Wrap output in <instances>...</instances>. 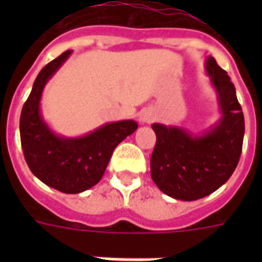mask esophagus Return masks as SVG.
Returning <instances> with one entry per match:
<instances>
[{"label":"esophagus","instance_id":"esophagus-1","mask_svg":"<svg viewBox=\"0 0 262 262\" xmlns=\"http://www.w3.org/2000/svg\"><path fill=\"white\" fill-rule=\"evenodd\" d=\"M154 118H156L154 114L151 111H148V109L140 112V122H142V123H150V122H153Z\"/></svg>","mask_w":262,"mask_h":262}]
</instances>
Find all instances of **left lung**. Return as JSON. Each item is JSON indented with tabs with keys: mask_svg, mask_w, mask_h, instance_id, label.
Returning <instances> with one entry per match:
<instances>
[{
	"mask_svg": "<svg viewBox=\"0 0 262 262\" xmlns=\"http://www.w3.org/2000/svg\"><path fill=\"white\" fill-rule=\"evenodd\" d=\"M206 71L219 98L222 118L202 136H192L182 127L154 123V146L150 170L156 185L165 195L196 201L219 189L236 170L242 156L244 115L236 88L213 57Z\"/></svg>",
	"mask_w": 262,
	"mask_h": 262,
	"instance_id": "8db88e82",
	"label": "left lung"
}]
</instances>
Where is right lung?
Listing matches in <instances>:
<instances>
[{"mask_svg": "<svg viewBox=\"0 0 262 262\" xmlns=\"http://www.w3.org/2000/svg\"><path fill=\"white\" fill-rule=\"evenodd\" d=\"M71 50L52 60L37 74L20 112V144L29 168L42 182L64 193H80L101 181L115 147L137 129L135 120L101 126L86 136L54 135L40 115V97L49 78L69 59Z\"/></svg>", "mask_w": 262, "mask_h": 262, "instance_id": "right-lung-1", "label": "right lung"}]
</instances>
